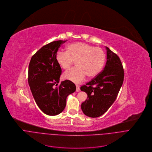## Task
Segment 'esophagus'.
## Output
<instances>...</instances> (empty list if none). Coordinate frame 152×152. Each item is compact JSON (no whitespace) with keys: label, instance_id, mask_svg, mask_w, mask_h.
Returning a JSON list of instances; mask_svg holds the SVG:
<instances>
[{"label":"esophagus","instance_id":"obj_1","mask_svg":"<svg viewBox=\"0 0 152 152\" xmlns=\"http://www.w3.org/2000/svg\"><path fill=\"white\" fill-rule=\"evenodd\" d=\"M76 91H77V92H79V91H80V86H78V85H76Z\"/></svg>","mask_w":152,"mask_h":152}]
</instances>
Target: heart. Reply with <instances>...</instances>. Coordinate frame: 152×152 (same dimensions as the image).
I'll use <instances>...</instances> for the list:
<instances>
[{
	"label": "heart",
	"mask_w": 152,
	"mask_h": 152,
	"mask_svg": "<svg viewBox=\"0 0 152 152\" xmlns=\"http://www.w3.org/2000/svg\"><path fill=\"white\" fill-rule=\"evenodd\" d=\"M105 54L99 47H95L83 42H75L67 45L66 51L57 53L56 60L64 69H69L74 62L77 67L65 72L64 78L75 83L88 78L96 76L102 70L105 62Z\"/></svg>",
	"instance_id": "b5f03b06"
}]
</instances>
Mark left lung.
Returning <instances> with one entry per match:
<instances>
[{
    "label": "left lung",
    "mask_w": 152,
    "mask_h": 152,
    "mask_svg": "<svg viewBox=\"0 0 152 152\" xmlns=\"http://www.w3.org/2000/svg\"><path fill=\"white\" fill-rule=\"evenodd\" d=\"M107 50V63L103 71L81 87L87 94L81 107L85 115L98 117L104 114L114 103L124 80V70L119 57Z\"/></svg>",
    "instance_id": "1"
}]
</instances>
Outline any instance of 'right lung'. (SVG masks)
I'll return each mask as SVG.
<instances>
[{
	"mask_svg": "<svg viewBox=\"0 0 152 152\" xmlns=\"http://www.w3.org/2000/svg\"><path fill=\"white\" fill-rule=\"evenodd\" d=\"M66 41L51 42L39 49L31 58L28 70V83L35 101L40 110L48 115L62 113L67 96L76 90L69 80L58 86L62 69L56 56L58 49Z\"/></svg>",
	"mask_w": 152,
	"mask_h": 152,
	"instance_id": "add662e5",
	"label": "right lung"
}]
</instances>
